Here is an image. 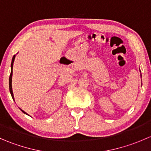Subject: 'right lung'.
Listing matches in <instances>:
<instances>
[{"label":"right lung","mask_w":151,"mask_h":151,"mask_svg":"<svg viewBox=\"0 0 151 151\" xmlns=\"http://www.w3.org/2000/svg\"><path fill=\"white\" fill-rule=\"evenodd\" d=\"M15 57H16V55H14L13 56V58H12V64H11V74H10V77H9V91H10V93H11V95H12V99H13L14 100V98L13 91H12V74H13V71H12V69H13V64H14V62ZM21 110H22V112H23V113H25V114H26V115H28V114H27L26 112H25V111H23V110H22V109H21Z\"/></svg>","instance_id":"right-lung-1"}]
</instances>
